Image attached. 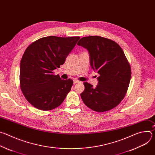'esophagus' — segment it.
<instances>
[{"instance_id":"34e87169","label":"esophagus","mask_w":155,"mask_h":155,"mask_svg":"<svg viewBox=\"0 0 155 155\" xmlns=\"http://www.w3.org/2000/svg\"><path fill=\"white\" fill-rule=\"evenodd\" d=\"M81 83V81L77 80H74V84H76V83Z\"/></svg>"}]
</instances>
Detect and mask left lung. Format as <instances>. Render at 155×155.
I'll use <instances>...</instances> for the list:
<instances>
[{
	"mask_svg": "<svg viewBox=\"0 0 155 155\" xmlns=\"http://www.w3.org/2000/svg\"><path fill=\"white\" fill-rule=\"evenodd\" d=\"M77 45L88 51L91 68L100 75L96 87L83 83L84 90L80 94L83 102L97 112L113 109L124 97L131 77L123 50L115 41L100 36L84 37Z\"/></svg>",
	"mask_w": 155,
	"mask_h": 155,
	"instance_id": "8db88e82",
	"label": "left lung"
}]
</instances>
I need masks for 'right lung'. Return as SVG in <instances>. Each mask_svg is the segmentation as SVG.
<instances>
[{"mask_svg": "<svg viewBox=\"0 0 155 155\" xmlns=\"http://www.w3.org/2000/svg\"><path fill=\"white\" fill-rule=\"evenodd\" d=\"M80 38L45 37L26 48L20 63V87L27 101L35 108L54 109L70 92L73 80H62L53 71L64 63Z\"/></svg>", "mask_w": 155, "mask_h": 155, "instance_id": "obj_1", "label": "right lung"}]
</instances>
